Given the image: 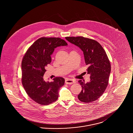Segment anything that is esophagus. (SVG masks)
I'll use <instances>...</instances> for the list:
<instances>
[{"label":"esophagus","instance_id":"obj_1","mask_svg":"<svg viewBox=\"0 0 133 133\" xmlns=\"http://www.w3.org/2000/svg\"><path fill=\"white\" fill-rule=\"evenodd\" d=\"M75 82V81L72 79H66L65 80V83L67 84H72L73 83Z\"/></svg>","mask_w":133,"mask_h":133}]
</instances>
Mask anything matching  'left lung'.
Masks as SVG:
<instances>
[{
	"label": "left lung",
	"instance_id": "8db88e82",
	"mask_svg": "<svg viewBox=\"0 0 133 133\" xmlns=\"http://www.w3.org/2000/svg\"><path fill=\"white\" fill-rule=\"evenodd\" d=\"M70 43L78 47L83 52L85 63L88 66L87 74L90 81L78 82L82 90L78 95L80 101L90 103L97 100L107 87L111 73V64L106 52L97 41L84 37H67Z\"/></svg>",
	"mask_w": 133,
	"mask_h": 133
}]
</instances>
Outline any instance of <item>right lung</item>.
Masks as SVG:
<instances>
[{
    "instance_id": "right-lung-1",
    "label": "right lung",
    "mask_w": 133,
    "mask_h": 133,
    "mask_svg": "<svg viewBox=\"0 0 133 133\" xmlns=\"http://www.w3.org/2000/svg\"><path fill=\"white\" fill-rule=\"evenodd\" d=\"M60 38L42 37L37 40L27 51L21 63L22 83L26 93L33 101L42 105L56 101L59 90L65 80L56 77L53 81L45 82L46 67L51 62V55L56 48L67 46Z\"/></svg>"
}]
</instances>
